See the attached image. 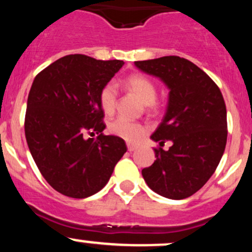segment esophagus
Instances as JSON below:
<instances>
[{"instance_id": "obj_1", "label": "esophagus", "mask_w": 252, "mask_h": 252, "mask_svg": "<svg viewBox=\"0 0 252 252\" xmlns=\"http://www.w3.org/2000/svg\"><path fill=\"white\" fill-rule=\"evenodd\" d=\"M126 147H128V150H129V152H135V150L138 148V147L136 146V144H131V143H128V144H126Z\"/></svg>"}]
</instances>
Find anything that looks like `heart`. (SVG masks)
Segmentation results:
<instances>
[{
  "instance_id": "1",
  "label": "heart",
  "mask_w": 252,
  "mask_h": 252,
  "mask_svg": "<svg viewBox=\"0 0 252 252\" xmlns=\"http://www.w3.org/2000/svg\"><path fill=\"white\" fill-rule=\"evenodd\" d=\"M124 85L128 91L135 94L138 99L146 105L152 106L156 98V88L154 83L142 74H132L128 77L124 82ZM99 103L103 111L106 115H111L115 111L117 105V89L114 84L109 83L100 90ZM110 131L118 137L124 138L129 142H137L142 137L147 128L143 124L126 120V118H117L110 124Z\"/></svg>"
}]
</instances>
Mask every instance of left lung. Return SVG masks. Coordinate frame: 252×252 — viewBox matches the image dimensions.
<instances>
[{
  "label": "left lung",
  "mask_w": 252,
  "mask_h": 252,
  "mask_svg": "<svg viewBox=\"0 0 252 252\" xmlns=\"http://www.w3.org/2000/svg\"><path fill=\"white\" fill-rule=\"evenodd\" d=\"M169 90L162 122L150 136L168 150L155 149L156 160L142 169L150 189L174 200L194 194L212 176L227 138L226 106L216 83L184 58L169 56L135 62Z\"/></svg>",
  "instance_id": "obj_1"
}]
</instances>
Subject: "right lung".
<instances>
[{
    "label": "right lung",
    "mask_w": 252,
    "mask_h": 252,
    "mask_svg": "<svg viewBox=\"0 0 252 252\" xmlns=\"http://www.w3.org/2000/svg\"><path fill=\"white\" fill-rule=\"evenodd\" d=\"M124 65L84 54L58 59L35 77L28 94L25 134L37 168L71 198L96 194L126 152L123 138L104 135L99 94ZM96 132L97 139L85 138Z\"/></svg>",
    "instance_id": "right-lung-1"
}]
</instances>
